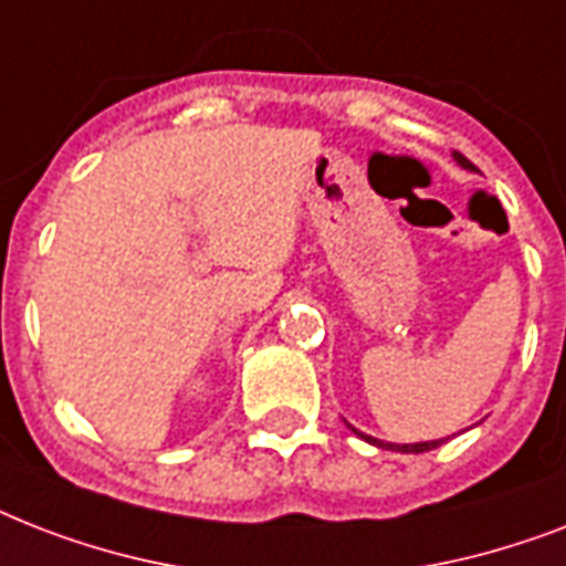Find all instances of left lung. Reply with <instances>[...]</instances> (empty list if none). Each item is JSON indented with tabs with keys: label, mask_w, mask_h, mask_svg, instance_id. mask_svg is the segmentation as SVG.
I'll list each match as a JSON object with an SVG mask.
<instances>
[{
	"label": "left lung",
	"mask_w": 566,
	"mask_h": 566,
	"mask_svg": "<svg viewBox=\"0 0 566 566\" xmlns=\"http://www.w3.org/2000/svg\"><path fill=\"white\" fill-rule=\"evenodd\" d=\"M455 161L461 164L464 170H473V164L467 161L461 153H455ZM349 429H353V426H349ZM353 431H355V434H361L358 429H353ZM361 438L367 440V443H373V447H378V449H390V452H413V455H417V452H429V449H438L440 443H443V440H422V443H385V440L370 438V434H361Z\"/></svg>",
	"instance_id": "left-lung-1"
}]
</instances>
